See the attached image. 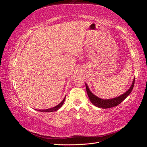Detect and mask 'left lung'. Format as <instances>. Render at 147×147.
<instances>
[{"label":"left lung","instance_id":"1","mask_svg":"<svg viewBox=\"0 0 147 147\" xmlns=\"http://www.w3.org/2000/svg\"><path fill=\"white\" fill-rule=\"evenodd\" d=\"M134 82H135V79H134V80H133L131 88L129 89V90L124 93V94H122L121 96H120L119 97H116V98H113L111 99H102L99 98V97H97V96L93 94L90 91L86 84H85V85H86V89L88 96L89 97V98H90V100L91 102V103L93 105L97 107L102 108V109H109V108H112V107H113L117 106L118 105H119L120 103H121L122 101H123L124 99H125L129 95V94L132 90L133 87L134 86Z\"/></svg>","mask_w":147,"mask_h":147}]
</instances>
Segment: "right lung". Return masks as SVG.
<instances>
[{
    "label": "right lung",
    "instance_id": "right-lung-1",
    "mask_svg": "<svg viewBox=\"0 0 147 147\" xmlns=\"http://www.w3.org/2000/svg\"><path fill=\"white\" fill-rule=\"evenodd\" d=\"M65 99V97H64V99H63V100L62 101L60 104H59L57 105L54 107L51 108V109H46V110H38V111H40V112H55V111L57 110L58 109H59L63 104H64V100Z\"/></svg>",
    "mask_w": 147,
    "mask_h": 147
}]
</instances>
